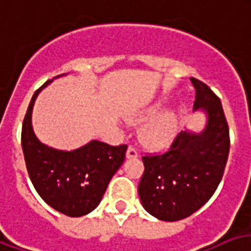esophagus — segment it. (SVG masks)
Returning <instances> with one entry per match:
<instances>
[{
  "label": "esophagus",
  "instance_id": "1",
  "mask_svg": "<svg viewBox=\"0 0 251 251\" xmlns=\"http://www.w3.org/2000/svg\"><path fill=\"white\" fill-rule=\"evenodd\" d=\"M126 156H127V159H136L137 156H139V152H137L136 148H133V147L129 146L128 147Z\"/></svg>",
  "mask_w": 251,
  "mask_h": 251
}]
</instances>
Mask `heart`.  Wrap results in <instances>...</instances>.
Here are the masks:
<instances>
[{
	"label": "heart",
	"instance_id": "heart-1",
	"mask_svg": "<svg viewBox=\"0 0 251 251\" xmlns=\"http://www.w3.org/2000/svg\"><path fill=\"white\" fill-rule=\"evenodd\" d=\"M154 114V108H151L143 115L133 118V122H140ZM176 116L173 112H163L150 120L141 128L140 140L148 148H161L167 146L176 133Z\"/></svg>",
	"mask_w": 251,
	"mask_h": 251
}]
</instances>
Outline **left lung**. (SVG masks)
I'll return each mask as SVG.
<instances>
[{
  "mask_svg": "<svg viewBox=\"0 0 251 251\" xmlns=\"http://www.w3.org/2000/svg\"><path fill=\"white\" fill-rule=\"evenodd\" d=\"M193 108L208 115L201 133L189 131L175 137L168 151L143 156L144 173L139 184L147 212L163 221H178L197 212L221 182L230 137L220 98L196 78Z\"/></svg>",
  "mask_w": 251,
  "mask_h": 251,
  "instance_id": "8db88e82",
  "label": "left lung"
}]
</instances>
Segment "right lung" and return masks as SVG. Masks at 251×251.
I'll list each match as a JSON object with an SVG mask.
<instances>
[{"mask_svg":"<svg viewBox=\"0 0 251 251\" xmlns=\"http://www.w3.org/2000/svg\"><path fill=\"white\" fill-rule=\"evenodd\" d=\"M49 83L34 92L22 124L21 144L26 168L46 204L69 217H80L99 205L108 182L126 159L127 146L92 140L66 152L42 144L31 127V111L39 91Z\"/></svg>","mask_w":251,"mask_h":251,"instance_id":"right-lung-1","label":"right lung"}]
</instances>
